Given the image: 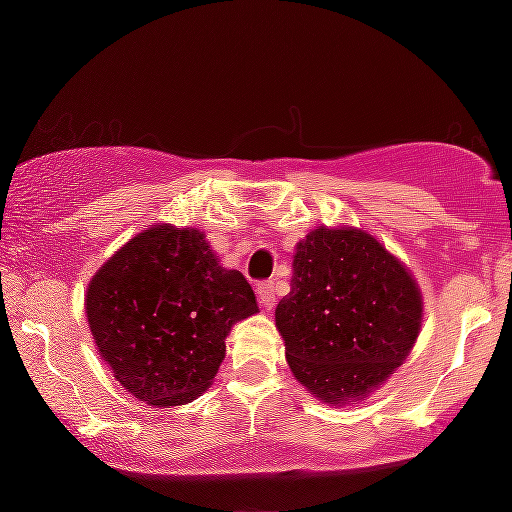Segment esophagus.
Masks as SVG:
<instances>
[{
  "instance_id": "34e87169",
  "label": "esophagus",
  "mask_w": 512,
  "mask_h": 512,
  "mask_svg": "<svg viewBox=\"0 0 512 512\" xmlns=\"http://www.w3.org/2000/svg\"><path fill=\"white\" fill-rule=\"evenodd\" d=\"M257 298H260V305L264 310H272L276 305L274 281H262V284H257Z\"/></svg>"
}]
</instances>
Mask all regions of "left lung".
<instances>
[{
  "mask_svg": "<svg viewBox=\"0 0 512 512\" xmlns=\"http://www.w3.org/2000/svg\"><path fill=\"white\" fill-rule=\"evenodd\" d=\"M424 320L416 281L358 228H315L293 255L291 293L276 305L286 361L327 404L363 399L409 356Z\"/></svg>",
  "mask_w": 512,
  "mask_h": 512,
  "instance_id": "8db88e82",
  "label": "left lung"
}]
</instances>
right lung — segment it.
I'll use <instances>...</instances> for the list:
<instances>
[{"instance_id": "add662e5", "label": "right lung", "mask_w": 512, "mask_h": 512, "mask_svg": "<svg viewBox=\"0 0 512 512\" xmlns=\"http://www.w3.org/2000/svg\"><path fill=\"white\" fill-rule=\"evenodd\" d=\"M257 313L252 286L226 269L202 231L163 223L98 269L86 317L101 358L129 395L178 407L202 395L238 320Z\"/></svg>"}]
</instances>
